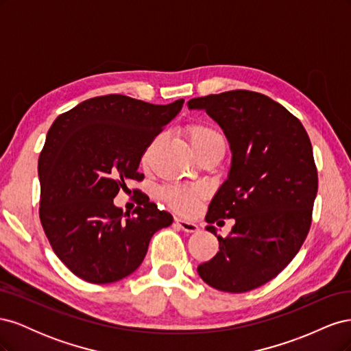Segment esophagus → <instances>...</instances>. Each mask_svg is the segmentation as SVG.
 <instances>
[{
	"instance_id": "esophagus-1",
	"label": "esophagus",
	"mask_w": 351,
	"mask_h": 351,
	"mask_svg": "<svg viewBox=\"0 0 351 351\" xmlns=\"http://www.w3.org/2000/svg\"><path fill=\"white\" fill-rule=\"evenodd\" d=\"M174 222H176V226H178L180 228H182L186 232H196L199 230V227L195 224V222H190V221L183 219V218L176 217Z\"/></svg>"
}]
</instances>
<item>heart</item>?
<instances>
[{"label":"heart","instance_id":"heart-1","mask_svg":"<svg viewBox=\"0 0 351 351\" xmlns=\"http://www.w3.org/2000/svg\"><path fill=\"white\" fill-rule=\"evenodd\" d=\"M186 134L189 142L192 145L193 151L197 156L202 154L218 149H226V141L214 127L202 123H195L186 127ZM202 196V190L199 187H189L182 184H174L165 187L162 190V199L169 206L180 212H190L196 206L197 199Z\"/></svg>","mask_w":351,"mask_h":351}]
</instances>
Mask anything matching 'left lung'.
<instances>
[{
	"label": "left lung",
	"instance_id": "left-lung-1",
	"mask_svg": "<svg viewBox=\"0 0 351 351\" xmlns=\"http://www.w3.org/2000/svg\"><path fill=\"white\" fill-rule=\"evenodd\" d=\"M228 139V178L210 200L208 231L218 219L234 217L219 252L197 267L217 290L246 293L267 284L300 250L312 224L317 171L309 136L281 104L252 90H230L193 98Z\"/></svg>",
	"mask_w": 351,
	"mask_h": 351
}]
</instances>
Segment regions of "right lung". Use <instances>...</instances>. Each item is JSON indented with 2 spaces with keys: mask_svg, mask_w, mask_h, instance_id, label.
I'll list each match as a JSON object with an SVG mask.
<instances>
[{
  "mask_svg": "<svg viewBox=\"0 0 351 351\" xmlns=\"http://www.w3.org/2000/svg\"><path fill=\"white\" fill-rule=\"evenodd\" d=\"M125 95L80 102L58 115L39 155V218L60 261L93 284L134 272L158 230L173 224L167 210L143 200L133 214L114 205L137 173L146 147L183 107Z\"/></svg>",
  "mask_w": 351,
  "mask_h": 351,
  "instance_id": "1",
  "label": "right lung"
}]
</instances>
